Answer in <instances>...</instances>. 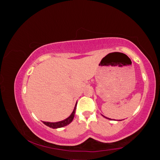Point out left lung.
<instances>
[{"mask_svg": "<svg viewBox=\"0 0 160 160\" xmlns=\"http://www.w3.org/2000/svg\"><path fill=\"white\" fill-rule=\"evenodd\" d=\"M103 116V115H102ZM103 117H104L105 118H108V119H109V120H112V119H111V118H108V117H105V116H103ZM119 121H121V120H119Z\"/></svg>", "mask_w": 160, "mask_h": 160, "instance_id": "obj_1", "label": "left lung"}]
</instances>
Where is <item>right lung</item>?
I'll use <instances>...</instances> for the list:
<instances>
[{
	"label": "right lung",
	"instance_id": "right-lung-1",
	"mask_svg": "<svg viewBox=\"0 0 160 160\" xmlns=\"http://www.w3.org/2000/svg\"><path fill=\"white\" fill-rule=\"evenodd\" d=\"M76 105H77V102H76V106H75L73 111L71 113V114L68 118H67L66 119H64L63 121L55 122V123H52V122H45V121H42V122L46 125V126H48L51 128H53V129H56V128H62V127L67 126V125L71 123L72 121H73V119L75 112H76Z\"/></svg>",
	"mask_w": 160,
	"mask_h": 160
}]
</instances>
